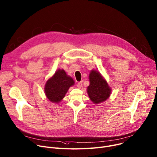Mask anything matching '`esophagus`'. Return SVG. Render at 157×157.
Masks as SVG:
<instances>
[{
    "instance_id": "esophagus-1",
    "label": "esophagus",
    "mask_w": 157,
    "mask_h": 157,
    "mask_svg": "<svg viewBox=\"0 0 157 157\" xmlns=\"http://www.w3.org/2000/svg\"><path fill=\"white\" fill-rule=\"evenodd\" d=\"M82 86V82H80L77 83V87L78 88H79V89L81 88Z\"/></svg>"
}]
</instances>
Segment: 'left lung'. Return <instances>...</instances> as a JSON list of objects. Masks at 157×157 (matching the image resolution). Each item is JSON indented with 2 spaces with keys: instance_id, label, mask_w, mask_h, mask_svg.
<instances>
[{
  "instance_id": "8db88e82",
  "label": "left lung",
  "mask_w": 157,
  "mask_h": 157,
  "mask_svg": "<svg viewBox=\"0 0 157 157\" xmlns=\"http://www.w3.org/2000/svg\"><path fill=\"white\" fill-rule=\"evenodd\" d=\"M89 81L87 93L90 100L94 104L106 101L111 94V89L100 73L96 70H92L89 74Z\"/></svg>"
}]
</instances>
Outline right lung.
Masks as SVG:
<instances>
[{
  "label": "right lung",
  "mask_w": 157,
  "mask_h": 157,
  "mask_svg": "<svg viewBox=\"0 0 157 157\" xmlns=\"http://www.w3.org/2000/svg\"><path fill=\"white\" fill-rule=\"evenodd\" d=\"M74 84V80L67 75L63 70H58L49 78L45 86V93L52 103H58L65 96L70 87Z\"/></svg>",
  "instance_id": "obj_1"
}]
</instances>
